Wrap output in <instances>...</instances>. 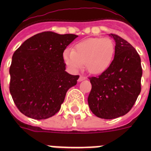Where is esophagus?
Segmentation results:
<instances>
[{"label": "esophagus", "instance_id": "esophagus-1", "mask_svg": "<svg viewBox=\"0 0 151 151\" xmlns=\"http://www.w3.org/2000/svg\"><path fill=\"white\" fill-rule=\"evenodd\" d=\"M85 79V77L84 76H80L79 78H78V82H82V81H84V80Z\"/></svg>", "mask_w": 151, "mask_h": 151}]
</instances>
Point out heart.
<instances>
[{"instance_id":"b5f03b06","label":"heart","mask_w":151,"mask_h":151,"mask_svg":"<svg viewBox=\"0 0 151 151\" xmlns=\"http://www.w3.org/2000/svg\"><path fill=\"white\" fill-rule=\"evenodd\" d=\"M115 50V44L110 38H90L78 41L73 50L65 49L63 59L72 71H77L85 64L89 73L101 75L111 66Z\"/></svg>"}]
</instances>
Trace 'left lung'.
<instances>
[{
  "label": "left lung",
  "mask_w": 151,
  "mask_h": 151,
  "mask_svg": "<svg viewBox=\"0 0 151 151\" xmlns=\"http://www.w3.org/2000/svg\"><path fill=\"white\" fill-rule=\"evenodd\" d=\"M115 56L107 71L90 78L88 97L90 110L97 117L112 119L125 115L141 92L142 69L138 52L127 41L114 34Z\"/></svg>",
  "instance_id": "obj_1"
}]
</instances>
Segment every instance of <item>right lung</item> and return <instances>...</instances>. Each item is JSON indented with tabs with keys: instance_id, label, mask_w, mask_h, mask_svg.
<instances>
[{
	"instance_id": "1",
	"label": "right lung",
	"mask_w": 151,
	"mask_h": 151,
	"mask_svg": "<svg viewBox=\"0 0 151 151\" xmlns=\"http://www.w3.org/2000/svg\"><path fill=\"white\" fill-rule=\"evenodd\" d=\"M78 35L44 32L25 41L14 52L10 92L19 110L34 119L55 115L79 76L66 72L63 52Z\"/></svg>"
}]
</instances>
